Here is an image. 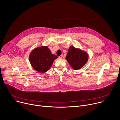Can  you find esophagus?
<instances>
[{
  "instance_id": "esophagus-1",
  "label": "esophagus",
  "mask_w": 120,
  "mask_h": 120,
  "mask_svg": "<svg viewBox=\"0 0 120 120\" xmlns=\"http://www.w3.org/2000/svg\"><path fill=\"white\" fill-rule=\"evenodd\" d=\"M63 55H61V56H60L58 57H59V58H60V59H62V58H63Z\"/></svg>"
}]
</instances>
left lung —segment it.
I'll return each instance as SVG.
<instances>
[{"label":"left lung","mask_w":120,"mask_h":120,"mask_svg":"<svg viewBox=\"0 0 120 120\" xmlns=\"http://www.w3.org/2000/svg\"><path fill=\"white\" fill-rule=\"evenodd\" d=\"M88 54L86 52L71 46L67 53L66 59L70 66L75 70L82 68L88 60Z\"/></svg>","instance_id":"8db88e82"}]
</instances>
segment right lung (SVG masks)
Here are the masks:
<instances>
[{
  "mask_svg": "<svg viewBox=\"0 0 120 120\" xmlns=\"http://www.w3.org/2000/svg\"><path fill=\"white\" fill-rule=\"evenodd\" d=\"M58 57L52 54L47 46L36 48L30 53L29 60L31 66L37 71L45 73L48 71L54 60Z\"/></svg>",
  "mask_w": 120,
  "mask_h": 120,
  "instance_id": "obj_1",
  "label": "right lung"
}]
</instances>
